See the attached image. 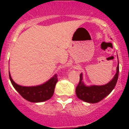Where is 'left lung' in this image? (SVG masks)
Instances as JSON below:
<instances>
[{
	"label": "left lung",
	"instance_id": "left-lung-1",
	"mask_svg": "<svg viewBox=\"0 0 129 129\" xmlns=\"http://www.w3.org/2000/svg\"><path fill=\"white\" fill-rule=\"evenodd\" d=\"M119 75V62L116 68V73L113 79L104 85L86 86L83 81L82 73L79 76V82L76 87V93L77 98L86 103H96L104 99L114 88Z\"/></svg>",
	"mask_w": 129,
	"mask_h": 129
}]
</instances>
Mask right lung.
Returning a JSON list of instances; mask_svg holds the SVG:
<instances>
[{"instance_id":"right-lung-1","label":"right lung","mask_w":129,"mask_h":129,"mask_svg":"<svg viewBox=\"0 0 129 129\" xmlns=\"http://www.w3.org/2000/svg\"><path fill=\"white\" fill-rule=\"evenodd\" d=\"M9 77L15 89L26 100L32 103H39L50 100L54 93L55 87L58 81L57 75L42 85L33 86H24L15 83L9 71Z\"/></svg>"}]
</instances>
